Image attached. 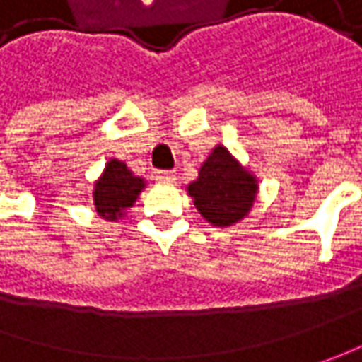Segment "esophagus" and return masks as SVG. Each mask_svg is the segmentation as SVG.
<instances>
[{
  "label": "esophagus",
  "mask_w": 362,
  "mask_h": 362,
  "mask_svg": "<svg viewBox=\"0 0 362 362\" xmlns=\"http://www.w3.org/2000/svg\"><path fill=\"white\" fill-rule=\"evenodd\" d=\"M155 179L163 181V183H175L177 181V173L175 171H157Z\"/></svg>",
  "instance_id": "obj_1"
}]
</instances>
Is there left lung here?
<instances>
[{"instance_id": "left-lung-1", "label": "left lung", "mask_w": 362, "mask_h": 362, "mask_svg": "<svg viewBox=\"0 0 362 362\" xmlns=\"http://www.w3.org/2000/svg\"><path fill=\"white\" fill-rule=\"evenodd\" d=\"M187 191L197 211L211 226L228 228L250 214L257 181L231 157L226 146L217 145L202 165L199 177L189 183Z\"/></svg>"}]
</instances>
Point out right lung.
Wrapping results in <instances>:
<instances>
[{"label": "right lung", "mask_w": 362, "mask_h": 362, "mask_svg": "<svg viewBox=\"0 0 362 362\" xmlns=\"http://www.w3.org/2000/svg\"><path fill=\"white\" fill-rule=\"evenodd\" d=\"M145 189V179L131 173V169L119 159L106 163L100 179L94 183V207L98 216L108 221H117L132 207L139 193Z\"/></svg>", "instance_id": "1"}]
</instances>
